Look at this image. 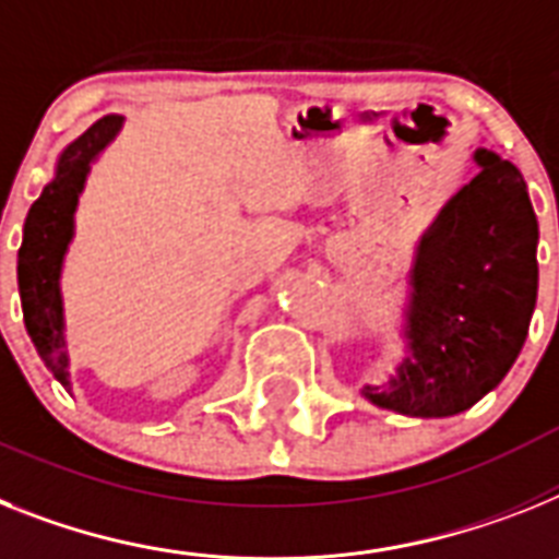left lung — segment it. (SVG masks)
Returning a JSON list of instances; mask_svg holds the SVG:
<instances>
[{
    "instance_id": "left-lung-1",
    "label": "left lung",
    "mask_w": 559,
    "mask_h": 559,
    "mask_svg": "<svg viewBox=\"0 0 559 559\" xmlns=\"http://www.w3.org/2000/svg\"><path fill=\"white\" fill-rule=\"evenodd\" d=\"M454 192L412 258L401 307L403 358L360 395L406 417H452L503 381L537 304V215L526 181L495 150Z\"/></svg>"
}]
</instances>
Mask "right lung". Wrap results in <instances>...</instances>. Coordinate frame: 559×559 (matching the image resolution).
Masks as SVG:
<instances>
[{
    "instance_id": "right-lung-1",
    "label": "right lung",
    "mask_w": 559,
    "mask_h": 559,
    "mask_svg": "<svg viewBox=\"0 0 559 559\" xmlns=\"http://www.w3.org/2000/svg\"><path fill=\"white\" fill-rule=\"evenodd\" d=\"M121 128H124L121 116H105L59 153L53 178L27 210L25 229H22L16 278L25 330L45 367L64 389H73L68 337H64V258L76 236V210L87 176Z\"/></svg>"
}]
</instances>
